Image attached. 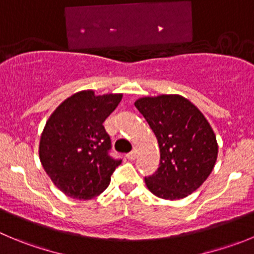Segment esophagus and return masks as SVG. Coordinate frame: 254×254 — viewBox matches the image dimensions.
Wrapping results in <instances>:
<instances>
[{"label": "esophagus", "mask_w": 254, "mask_h": 254, "mask_svg": "<svg viewBox=\"0 0 254 254\" xmlns=\"http://www.w3.org/2000/svg\"><path fill=\"white\" fill-rule=\"evenodd\" d=\"M127 159H130V160H134L135 158H136V150H132V151H130V153H127Z\"/></svg>", "instance_id": "1"}]
</instances>
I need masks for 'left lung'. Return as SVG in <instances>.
Returning <instances> with one entry per match:
<instances>
[{
	"label": "left lung",
	"instance_id": "1",
	"mask_svg": "<svg viewBox=\"0 0 254 254\" xmlns=\"http://www.w3.org/2000/svg\"><path fill=\"white\" fill-rule=\"evenodd\" d=\"M135 106L160 149L159 168L145 177L146 187L159 198H186L204 183L217 160L218 145L209 123L179 95L141 98Z\"/></svg>",
	"mask_w": 254,
	"mask_h": 254
}]
</instances>
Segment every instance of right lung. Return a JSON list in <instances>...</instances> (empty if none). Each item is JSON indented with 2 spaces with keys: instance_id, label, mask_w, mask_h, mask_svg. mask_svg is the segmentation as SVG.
Wrapping results in <instances>:
<instances>
[{
  "instance_id": "obj_1",
  "label": "right lung",
  "mask_w": 254,
  "mask_h": 254,
  "mask_svg": "<svg viewBox=\"0 0 254 254\" xmlns=\"http://www.w3.org/2000/svg\"><path fill=\"white\" fill-rule=\"evenodd\" d=\"M122 94L95 96L80 91L66 99L45 125L40 159L56 187L71 198L91 199L108 188L122 159L110 155L111 139L103 123Z\"/></svg>"
}]
</instances>
